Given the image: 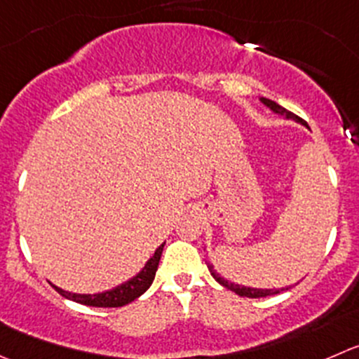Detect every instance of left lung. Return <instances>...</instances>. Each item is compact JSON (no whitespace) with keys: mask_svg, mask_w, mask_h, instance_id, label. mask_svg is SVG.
<instances>
[{"mask_svg":"<svg viewBox=\"0 0 359 359\" xmlns=\"http://www.w3.org/2000/svg\"><path fill=\"white\" fill-rule=\"evenodd\" d=\"M259 102L263 103V105H266L268 109L272 110L273 114H277V116H283V117H286V119H293V121H297V123L305 124L304 121L300 119V117L294 116L293 112H290V110H286V109H284V107H280L279 103L272 102V100H268V98H259ZM305 126H307V124H305ZM207 266H208V270H210L212 277H214V279L217 280V283L221 284V286L228 287L229 291H233V293H236V294H238V297H245V298H263V297H270V294H277V293H280V291L287 290V287H280V290H257V287L240 286V284L229 283L228 279H224V277L219 276V273L215 272L214 266H212L210 263H208Z\"/></svg>","mask_w":359,"mask_h":359,"instance_id":"1","label":"left lung"}]
</instances>
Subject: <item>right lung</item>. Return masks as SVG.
Instances as JSON below:
<instances>
[{
  "label": "right lung",
  "instance_id": "obj_1",
  "mask_svg": "<svg viewBox=\"0 0 359 359\" xmlns=\"http://www.w3.org/2000/svg\"><path fill=\"white\" fill-rule=\"evenodd\" d=\"M163 247H165V243H161V245L156 249L154 256L145 263V266L142 268L133 279L126 280V283H123L121 286H116L114 290L103 291V293L96 294H79L61 290V287L54 286V284H52V287H54L59 294L68 298V300L76 302V304L82 305H89V307H123V305H128L133 300H137L138 297H142V294L151 287L156 276V270H158L159 259H161Z\"/></svg>",
  "mask_w": 359,
  "mask_h": 359
}]
</instances>
